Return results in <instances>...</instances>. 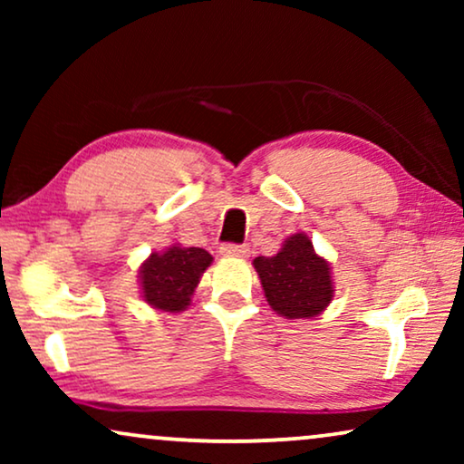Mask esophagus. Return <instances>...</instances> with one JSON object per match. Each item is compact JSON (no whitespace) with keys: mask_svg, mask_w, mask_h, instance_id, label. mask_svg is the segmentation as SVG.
Instances as JSON below:
<instances>
[{"mask_svg":"<svg viewBox=\"0 0 464 464\" xmlns=\"http://www.w3.org/2000/svg\"><path fill=\"white\" fill-rule=\"evenodd\" d=\"M219 253L224 257H246V256H249V246H246V245L226 243V245L219 246Z\"/></svg>","mask_w":464,"mask_h":464,"instance_id":"1","label":"esophagus"}]
</instances>
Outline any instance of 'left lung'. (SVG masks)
I'll use <instances>...</instances> for the list:
<instances>
[{
  "label": "left lung",
  "instance_id": "1",
  "mask_svg": "<svg viewBox=\"0 0 464 464\" xmlns=\"http://www.w3.org/2000/svg\"><path fill=\"white\" fill-rule=\"evenodd\" d=\"M253 266L270 308L285 319H313L332 304V268L306 234H294L276 256L256 257Z\"/></svg>",
  "mask_w": 464,
  "mask_h": 464
}]
</instances>
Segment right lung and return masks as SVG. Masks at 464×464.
<instances>
[{"instance_id": "add662e5", "label": "right lung", "mask_w": 464, "mask_h": 464, "mask_svg": "<svg viewBox=\"0 0 464 464\" xmlns=\"http://www.w3.org/2000/svg\"><path fill=\"white\" fill-rule=\"evenodd\" d=\"M211 262V253L200 246L170 245L162 253L154 251L139 268L141 297L151 308L181 313L189 306L202 272Z\"/></svg>"}]
</instances>
